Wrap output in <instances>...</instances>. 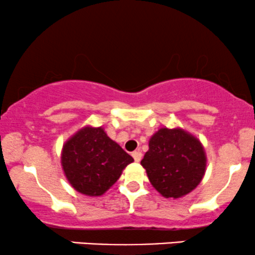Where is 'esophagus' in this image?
I'll return each mask as SVG.
<instances>
[{"mask_svg": "<svg viewBox=\"0 0 255 255\" xmlns=\"http://www.w3.org/2000/svg\"><path fill=\"white\" fill-rule=\"evenodd\" d=\"M131 156H133L135 162H140V160H141V158H142V153H141V151H140V150H136V151H134L133 153H131Z\"/></svg>", "mask_w": 255, "mask_h": 255, "instance_id": "34e87169", "label": "esophagus"}]
</instances>
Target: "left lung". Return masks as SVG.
I'll list each match as a JSON object with an SVG mask.
<instances>
[{
  "instance_id": "8db88e82",
  "label": "left lung",
  "mask_w": 255,
  "mask_h": 255,
  "mask_svg": "<svg viewBox=\"0 0 255 255\" xmlns=\"http://www.w3.org/2000/svg\"><path fill=\"white\" fill-rule=\"evenodd\" d=\"M152 186L165 198L188 194L203 180L206 156L201 142L181 128H160L141 160Z\"/></svg>"
}]
</instances>
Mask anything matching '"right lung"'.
I'll return each instance as SVG.
<instances>
[{
    "mask_svg": "<svg viewBox=\"0 0 255 255\" xmlns=\"http://www.w3.org/2000/svg\"><path fill=\"white\" fill-rule=\"evenodd\" d=\"M133 158L102 127H85L63 145L61 163L75 191L90 197L104 194Z\"/></svg>",
    "mask_w": 255,
    "mask_h": 255,
    "instance_id": "obj_1",
    "label": "right lung"
}]
</instances>
